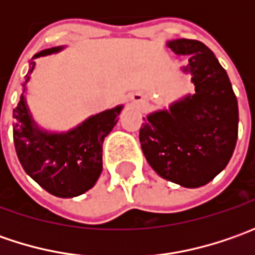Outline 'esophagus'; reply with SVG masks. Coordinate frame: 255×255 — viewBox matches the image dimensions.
<instances>
[{"label":"esophagus","mask_w":255,"mask_h":255,"mask_svg":"<svg viewBox=\"0 0 255 255\" xmlns=\"http://www.w3.org/2000/svg\"><path fill=\"white\" fill-rule=\"evenodd\" d=\"M132 101L133 102L140 103V105H142V103H144V98H143V96H140V95H134V96L132 98Z\"/></svg>","instance_id":"obj_1"}]
</instances>
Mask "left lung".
I'll return each instance as SVG.
<instances>
[{"label": "left lung", "mask_w": 255, "mask_h": 255, "mask_svg": "<svg viewBox=\"0 0 255 255\" xmlns=\"http://www.w3.org/2000/svg\"><path fill=\"white\" fill-rule=\"evenodd\" d=\"M166 45L176 55H189L181 71L191 76L194 93L147 115L139 140L159 176L196 189L230 162L239 136V105L229 75L203 42L180 38Z\"/></svg>", "instance_id": "8db88e82"}]
</instances>
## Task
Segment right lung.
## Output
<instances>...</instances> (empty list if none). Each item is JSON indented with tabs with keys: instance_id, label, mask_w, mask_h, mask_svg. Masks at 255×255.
<instances>
[{
	"instance_id": "1",
	"label": "right lung",
	"mask_w": 255,
	"mask_h": 255,
	"mask_svg": "<svg viewBox=\"0 0 255 255\" xmlns=\"http://www.w3.org/2000/svg\"><path fill=\"white\" fill-rule=\"evenodd\" d=\"M64 46L44 49L34 58L55 54ZM35 62L25 76L24 92L14 109V144L25 173L56 197H76L92 189L102 173V144L118 123L123 106L93 115L64 133L48 132L35 123L25 102V86Z\"/></svg>"
}]
</instances>
